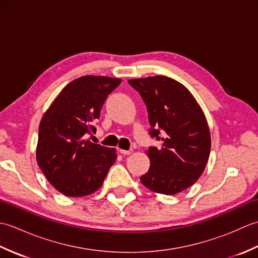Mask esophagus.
Wrapping results in <instances>:
<instances>
[{"label": "esophagus", "instance_id": "34e87169", "mask_svg": "<svg viewBox=\"0 0 258 258\" xmlns=\"http://www.w3.org/2000/svg\"><path fill=\"white\" fill-rule=\"evenodd\" d=\"M132 152H133V150H119V153L120 154H123V155H130V154H132Z\"/></svg>", "mask_w": 258, "mask_h": 258}]
</instances>
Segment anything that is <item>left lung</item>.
Returning <instances> with one entry per match:
<instances>
[{"instance_id":"left-lung-1","label":"left lung","mask_w":258,"mask_h":258,"mask_svg":"<svg viewBox=\"0 0 258 258\" xmlns=\"http://www.w3.org/2000/svg\"><path fill=\"white\" fill-rule=\"evenodd\" d=\"M146 105L152 139L149 172L141 182L156 193L173 195L193 185L204 172L211 152L207 120L194 96L179 82L163 75L128 81Z\"/></svg>"}]
</instances>
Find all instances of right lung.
Wrapping results in <instances>:
<instances>
[{
    "instance_id": "right-lung-1",
    "label": "right lung",
    "mask_w": 258,
    "mask_h": 258,
    "mask_svg": "<svg viewBox=\"0 0 258 258\" xmlns=\"http://www.w3.org/2000/svg\"><path fill=\"white\" fill-rule=\"evenodd\" d=\"M120 79L85 75L64 87L38 127L36 160L54 187L71 197L86 196L101 187L116 161L114 149L92 143L96 120L108 94Z\"/></svg>"
}]
</instances>
